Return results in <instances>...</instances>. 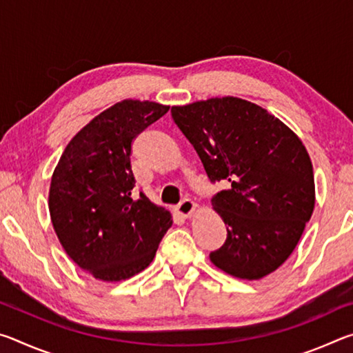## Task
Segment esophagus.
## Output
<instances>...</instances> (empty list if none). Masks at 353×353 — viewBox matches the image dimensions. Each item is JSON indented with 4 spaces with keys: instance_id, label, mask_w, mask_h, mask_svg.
<instances>
[{
    "instance_id": "1",
    "label": "esophagus",
    "mask_w": 353,
    "mask_h": 353,
    "mask_svg": "<svg viewBox=\"0 0 353 353\" xmlns=\"http://www.w3.org/2000/svg\"><path fill=\"white\" fill-rule=\"evenodd\" d=\"M174 212L182 218H191L196 213V204L190 199H183L181 204L174 208Z\"/></svg>"
}]
</instances>
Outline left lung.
<instances>
[{
  "label": "left lung",
  "instance_id": "left-lung-1",
  "mask_svg": "<svg viewBox=\"0 0 353 353\" xmlns=\"http://www.w3.org/2000/svg\"><path fill=\"white\" fill-rule=\"evenodd\" d=\"M171 117L208 179L229 182L212 199L227 227L213 265L244 280L276 271L314 208L313 165L301 139L263 107L234 97L174 105Z\"/></svg>",
  "mask_w": 353,
  "mask_h": 353
}]
</instances>
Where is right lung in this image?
<instances>
[{
	"label": "right lung",
	"mask_w": 353,
	"mask_h": 353,
	"mask_svg": "<svg viewBox=\"0 0 353 353\" xmlns=\"http://www.w3.org/2000/svg\"><path fill=\"white\" fill-rule=\"evenodd\" d=\"M170 110L124 99L101 112L65 148L51 177L50 214L65 252L104 282L130 279L149 266L172 224L145 194L135 199L130 152L135 137Z\"/></svg>",
	"instance_id": "add662e5"
}]
</instances>
